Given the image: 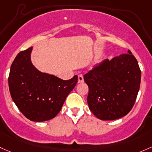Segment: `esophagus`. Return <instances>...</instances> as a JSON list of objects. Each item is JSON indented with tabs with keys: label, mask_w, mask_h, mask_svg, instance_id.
Instances as JSON below:
<instances>
[{
	"label": "esophagus",
	"mask_w": 152,
	"mask_h": 152,
	"mask_svg": "<svg viewBox=\"0 0 152 152\" xmlns=\"http://www.w3.org/2000/svg\"><path fill=\"white\" fill-rule=\"evenodd\" d=\"M82 82H84V77H83L82 75L79 74V76H78V83L80 84V83Z\"/></svg>",
	"instance_id": "esophagus-1"
}]
</instances>
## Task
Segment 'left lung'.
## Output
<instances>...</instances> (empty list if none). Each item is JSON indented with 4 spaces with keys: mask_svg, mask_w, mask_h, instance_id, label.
I'll return each mask as SVG.
<instances>
[{
    "mask_svg": "<svg viewBox=\"0 0 152 152\" xmlns=\"http://www.w3.org/2000/svg\"><path fill=\"white\" fill-rule=\"evenodd\" d=\"M141 72L130 50L84 75L88 85L87 103L92 114L101 120H114L132 109L140 88Z\"/></svg>",
    "mask_w": 152,
    "mask_h": 152,
    "instance_id": "left-lung-1",
    "label": "left lung"
}]
</instances>
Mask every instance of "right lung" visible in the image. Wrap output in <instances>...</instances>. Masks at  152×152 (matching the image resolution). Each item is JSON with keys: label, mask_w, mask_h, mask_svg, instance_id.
Segmentation results:
<instances>
[{"label": "right lung", "mask_w": 152, "mask_h": 152, "mask_svg": "<svg viewBox=\"0 0 152 152\" xmlns=\"http://www.w3.org/2000/svg\"><path fill=\"white\" fill-rule=\"evenodd\" d=\"M33 47L20 52L13 61L9 76L11 96L22 114L33 122L53 119L78 81L69 80L38 71L31 61Z\"/></svg>", "instance_id": "1"}]
</instances>
